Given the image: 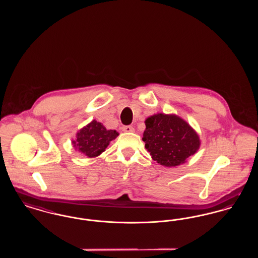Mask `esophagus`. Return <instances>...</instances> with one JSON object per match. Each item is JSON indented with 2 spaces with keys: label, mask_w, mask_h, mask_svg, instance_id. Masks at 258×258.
Masks as SVG:
<instances>
[{
  "label": "esophagus",
  "mask_w": 258,
  "mask_h": 258,
  "mask_svg": "<svg viewBox=\"0 0 258 258\" xmlns=\"http://www.w3.org/2000/svg\"><path fill=\"white\" fill-rule=\"evenodd\" d=\"M122 131L123 133H134L135 132V127L133 125H123L122 127Z\"/></svg>",
  "instance_id": "obj_1"
}]
</instances>
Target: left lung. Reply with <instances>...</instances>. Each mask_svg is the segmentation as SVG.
<instances>
[{"label":"left lung","mask_w":258,"mask_h":258,"mask_svg":"<svg viewBox=\"0 0 258 258\" xmlns=\"http://www.w3.org/2000/svg\"><path fill=\"white\" fill-rule=\"evenodd\" d=\"M143 134L145 148L152 159L161 165L171 167L184 163L199 148L197 133L175 115L157 114L145 121Z\"/></svg>","instance_id":"left-lung-1"}]
</instances>
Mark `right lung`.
<instances>
[{
	"label": "right lung",
	"instance_id": "obj_1",
	"mask_svg": "<svg viewBox=\"0 0 258 258\" xmlns=\"http://www.w3.org/2000/svg\"><path fill=\"white\" fill-rule=\"evenodd\" d=\"M76 136V141L73 142L74 147L88 158H94L105 151L110 141L118 136V133L112 130L107 131L101 123L94 120Z\"/></svg>",
	"mask_w": 258,
	"mask_h": 258
}]
</instances>
